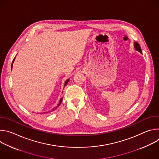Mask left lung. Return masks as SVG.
Instances as JSON below:
<instances>
[{
  "label": "left lung",
  "instance_id": "left-lung-1",
  "mask_svg": "<svg viewBox=\"0 0 159 159\" xmlns=\"http://www.w3.org/2000/svg\"><path fill=\"white\" fill-rule=\"evenodd\" d=\"M134 47H135L136 50H137V51H139V52H140L141 53H142V52L140 46V44H139L138 43H134Z\"/></svg>",
  "mask_w": 159,
  "mask_h": 159
}]
</instances>
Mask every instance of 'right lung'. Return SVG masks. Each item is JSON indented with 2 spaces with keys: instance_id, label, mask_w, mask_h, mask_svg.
<instances>
[{
  "instance_id": "obj_1",
  "label": "right lung",
  "mask_w": 159,
  "mask_h": 159,
  "mask_svg": "<svg viewBox=\"0 0 159 159\" xmlns=\"http://www.w3.org/2000/svg\"><path fill=\"white\" fill-rule=\"evenodd\" d=\"M14 59H15V58H14V60H12V65H11V70H12V63H14ZM68 82H69V80H66V82H65V85H66V84L68 83ZM61 101H62V98L60 99V102H59V104H58V106L61 104ZM58 106H57L56 107H55L54 109H53V110H55V109H56V108L58 107ZM41 114H42V113H41Z\"/></svg>"
}]
</instances>
